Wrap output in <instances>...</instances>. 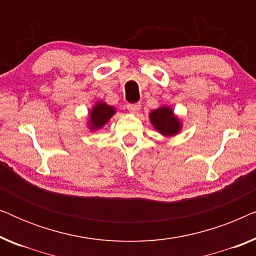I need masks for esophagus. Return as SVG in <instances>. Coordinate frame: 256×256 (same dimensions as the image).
Segmentation results:
<instances>
[{"label":"esophagus","mask_w":256,"mask_h":256,"mask_svg":"<svg viewBox=\"0 0 256 256\" xmlns=\"http://www.w3.org/2000/svg\"><path fill=\"white\" fill-rule=\"evenodd\" d=\"M127 108H128V110L130 112V113L135 114L140 110V108H141V104H127Z\"/></svg>","instance_id":"obj_1"}]
</instances>
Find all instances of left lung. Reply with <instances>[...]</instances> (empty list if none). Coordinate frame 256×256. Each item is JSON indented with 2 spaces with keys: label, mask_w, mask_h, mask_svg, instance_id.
Wrapping results in <instances>:
<instances>
[{
  "label": "left lung",
  "mask_w": 256,
  "mask_h": 256,
  "mask_svg": "<svg viewBox=\"0 0 256 256\" xmlns=\"http://www.w3.org/2000/svg\"><path fill=\"white\" fill-rule=\"evenodd\" d=\"M149 120L154 129L166 138H174L183 129L180 118L174 114L172 108L166 104L150 112Z\"/></svg>",
  "instance_id": "left-lung-1"
}]
</instances>
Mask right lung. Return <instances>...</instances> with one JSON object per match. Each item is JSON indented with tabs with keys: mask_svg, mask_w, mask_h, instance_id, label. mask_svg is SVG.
<instances>
[{
	"mask_svg": "<svg viewBox=\"0 0 256 256\" xmlns=\"http://www.w3.org/2000/svg\"><path fill=\"white\" fill-rule=\"evenodd\" d=\"M116 113V108L110 106L104 101L99 100L93 104L88 112V118H87V128L90 132H98L104 128V126L110 120L112 116Z\"/></svg>",
	"mask_w": 256,
	"mask_h": 256,
	"instance_id": "1",
	"label": "right lung"
}]
</instances>
